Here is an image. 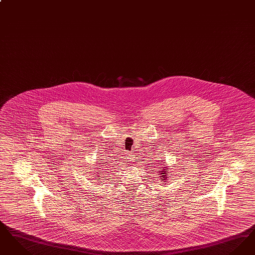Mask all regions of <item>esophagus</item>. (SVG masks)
I'll list each match as a JSON object with an SVG mask.
<instances>
[{"mask_svg":"<svg viewBox=\"0 0 255 255\" xmlns=\"http://www.w3.org/2000/svg\"><path fill=\"white\" fill-rule=\"evenodd\" d=\"M127 158H128V159H131V157H130V155H128V156H127Z\"/></svg>","mask_w":255,"mask_h":255,"instance_id":"obj_1","label":"esophagus"}]
</instances>
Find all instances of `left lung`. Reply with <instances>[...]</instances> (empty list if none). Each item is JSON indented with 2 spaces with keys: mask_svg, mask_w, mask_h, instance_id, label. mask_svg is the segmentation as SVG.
Instances as JSON below:
<instances>
[{
  "mask_svg": "<svg viewBox=\"0 0 255 255\" xmlns=\"http://www.w3.org/2000/svg\"><path fill=\"white\" fill-rule=\"evenodd\" d=\"M161 172H162V171H161ZM163 172H164V173H163V175H162V177H163V179H162V180H164V179H165V175H164V174H166V172H165V171H163ZM166 178H167V177H166Z\"/></svg>",
  "mask_w": 255,
  "mask_h": 255,
  "instance_id": "obj_1",
  "label": "left lung"
}]
</instances>
